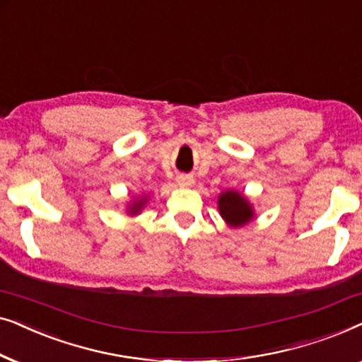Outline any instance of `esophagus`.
Segmentation results:
<instances>
[{"instance_id":"obj_1","label":"esophagus","mask_w":362,"mask_h":362,"mask_svg":"<svg viewBox=\"0 0 362 362\" xmlns=\"http://www.w3.org/2000/svg\"><path fill=\"white\" fill-rule=\"evenodd\" d=\"M177 185H180V186H192V185H194V180H192L191 176L181 175L180 177H177Z\"/></svg>"}]
</instances>
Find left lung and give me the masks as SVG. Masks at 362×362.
Instances as JSON below:
<instances>
[{
    "mask_svg": "<svg viewBox=\"0 0 362 362\" xmlns=\"http://www.w3.org/2000/svg\"><path fill=\"white\" fill-rule=\"evenodd\" d=\"M219 212L227 224L230 227H242L254 219V207L244 194L237 191H224L221 192L219 201Z\"/></svg>",
    "mask_w": 362,
    "mask_h": 362,
    "instance_id": "8db88e82",
    "label": "left lung"
}]
</instances>
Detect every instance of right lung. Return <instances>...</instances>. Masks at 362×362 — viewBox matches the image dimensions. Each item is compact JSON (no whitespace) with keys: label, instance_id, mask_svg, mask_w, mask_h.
Listing matches in <instances>:
<instances>
[{"label":"right lung","instance_id":"add662e5","mask_svg":"<svg viewBox=\"0 0 362 362\" xmlns=\"http://www.w3.org/2000/svg\"><path fill=\"white\" fill-rule=\"evenodd\" d=\"M145 204H146V197H141V199L133 201L132 204L128 206V214H130V216L140 214V211L143 209V207H145Z\"/></svg>","mask_w":362,"mask_h":362}]
</instances>
